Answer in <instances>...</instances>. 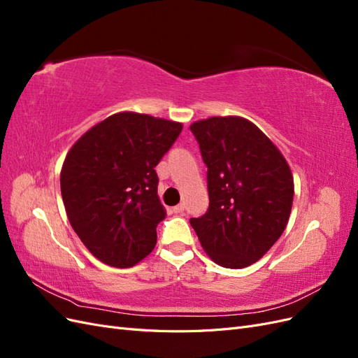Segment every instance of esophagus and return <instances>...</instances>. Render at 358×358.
<instances>
[{"instance_id": "34e87169", "label": "esophagus", "mask_w": 358, "mask_h": 358, "mask_svg": "<svg viewBox=\"0 0 358 358\" xmlns=\"http://www.w3.org/2000/svg\"><path fill=\"white\" fill-rule=\"evenodd\" d=\"M183 209H185V206L180 203V204H178V206H175V208H173V212H175V213H182Z\"/></svg>"}]
</instances>
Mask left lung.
Here are the masks:
<instances>
[{"label":"left lung","instance_id":"obj_1","mask_svg":"<svg viewBox=\"0 0 358 358\" xmlns=\"http://www.w3.org/2000/svg\"><path fill=\"white\" fill-rule=\"evenodd\" d=\"M208 166L209 209L191 218L212 262L243 268L258 262L284 233L294 180L284 155L255 124L212 116L191 124Z\"/></svg>","mask_w":358,"mask_h":358}]
</instances>
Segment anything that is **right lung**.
<instances>
[{"label":"right lung","instance_id":"right-lung-1","mask_svg":"<svg viewBox=\"0 0 358 358\" xmlns=\"http://www.w3.org/2000/svg\"><path fill=\"white\" fill-rule=\"evenodd\" d=\"M182 124L121 112L90 128L61 169L69 221L90 252L112 267H131L157 243L166 218L155 167L176 142Z\"/></svg>","mask_w":358,"mask_h":358}]
</instances>
